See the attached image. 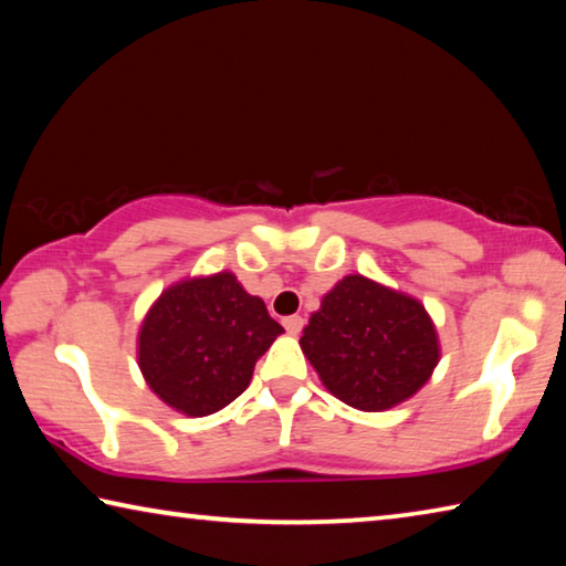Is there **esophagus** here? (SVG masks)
<instances>
[{
    "label": "esophagus",
    "mask_w": 566,
    "mask_h": 566,
    "mask_svg": "<svg viewBox=\"0 0 566 566\" xmlns=\"http://www.w3.org/2000/svg\"><path fill=\"white\" fill-rule=\"evenodd\" d=\"M282 324H284V329L290 332V334H300L302 327H304V319L300 317V314H292V317H284Z\"/></svg>",
    "instance_id": "34e87169"
}]
</instances>
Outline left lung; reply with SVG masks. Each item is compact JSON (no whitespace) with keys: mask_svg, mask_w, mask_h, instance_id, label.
Here are the masks:
<instances>
[{"mask_svg":"<svg viewBox=\"0 0 566 566\" xmlns=\"http://www.w3.org/2000/svg\"><path fill=\"white\" fill-rule=\"evenodd\" d=\"M302 352L334 397L361 411L399 405L439 361L434 324L417 300L344 276L302 332Z\"/></svg>","mask_w":566,"mask_h":566,"instance_id":"1","label":"left lung"}]
</instances>
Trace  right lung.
Masks as SVG:
<instances>
[{
    "label": "right lung",
    "mask_w": 566,
    "mask_h": 566,
    "mask_svg": "<svg viewBox=\"0 0 566 566\" xmlns=\"http://www.w3.org/2000/svg\"><path fill=\"white\" fill-rule=\"evenodd\" d=\"M282 332L234 274L189 280L149 310L139 332V367L161 401L207 417L242 395L256 359Z\"/></svg>",
    "instance_id": "right-lung-1"
}]
</instances>
